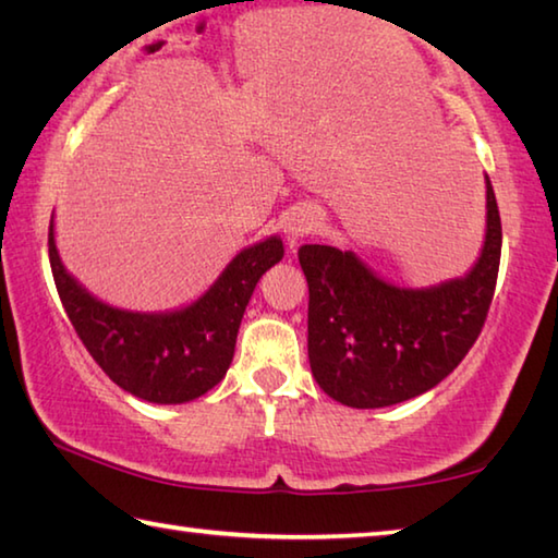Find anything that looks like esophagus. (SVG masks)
Masks as SVG:
<instances>
[{
  "label": "esophagus",
  "instance_id": "1",
  "mask_svg": "<svg viewBox=\"0 0 558 558\" xmlns=\"http://www.w3.org/2000/svg\"><path fill=\"white\" fill-rule=\"evenodd\" d=\"M286 231H288V239L292 243L305 239V235L317 231V216L313 211H307V209H300L288 219Z\"/></svg>",
  "mask_w": 558,
  "mask_h": 558
}]
</instances>
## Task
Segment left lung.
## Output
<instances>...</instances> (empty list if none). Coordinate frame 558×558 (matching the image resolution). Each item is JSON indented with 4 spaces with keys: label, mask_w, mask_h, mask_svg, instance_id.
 <instances>
[{
    "label": "left lung",
    "mask_w": 558,
    "mask_h": 558,
    "mask_svg": "<svg viewBox=\"0 0 558 558\" xmlns=\"http://www.w3.org/2000/svg\"><path fill=\"white\" fill-rule=\"evenodd\" d=\"M483 256L465 278L426 290L384 282L354 253L300 245L307 278V356L327 396L352 409H384L440 384L483 332L493 305L502 221L487 179Z\"/></svg>",
    "instance_id": "8db88e82"
}]
</instances>
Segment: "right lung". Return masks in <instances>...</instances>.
<instances>
[{
    "mask_svg": "<svg viewBox=\"0 0 558 558\" xmlns=\"http://www.w3.org/2000/svg\"><path fill=\"white\" fill-rule=\"evenodd\" d=\"M56 290L75 335L120 389L149 403L199 399L229 372L241 317L263 272L282 258L278 235L241 251L206 295L177 313L145 315L110 307L61 266L49 226Z\"/></svg>",
    "mask_w": 558,
    "mask_h": 558,
    "instance_id": "obj_1",
    "label": "right lung"
}]
</instances>
